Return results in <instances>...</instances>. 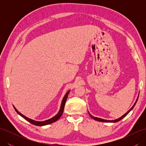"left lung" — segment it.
I'll use <instances>...</instances> for the list:
<instances>
[{"mask_svg":"<svg viewBox=\"0 0 146 146\" xmlns=\"http://www.w3.org/2000/svg\"><path fill=\"white\" fill-rule=\"evenodd\" d=\"M137 100H138V98H137V100H136V102H135V103L134 104V105H133V106L132 107V108H131V109H130L127 112H126L124 115H122V117H120V118H119V119H116V120H104V119H100V118H97V117H94V116H92V115H90V117H92V118H93V119H94V120H97V121H100V122H119V121H120V120H122L123 118H124L127 115L130 111H131L132 109H133V108L134 107V106H135V104L137 103Z\"/></svg>","mask_w":146,"mask_h":146,"instance_id":"8db88e82","label":"left lung"}]
</instances>
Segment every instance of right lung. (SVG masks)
<instances>
[{
	"label": "right lung",
	"mask_w": 146,
	"mask_h": 146,
	"mask_svg": "<svg viewBox=\"0 0 146 146\" xmlns=\"http://www.w3.org/2000/svg\"><path fill=\"white\" fill-rule=\"evenodd\" d=\"M70 93V91L68 92L66 95H64V97L63 99V100H62V103H61V108H60V111H59V112L57 115H56L54 117H53L52 118H51V119H49V120H45V121H42V122H38V121H35V120H31L29 119V118L26 117V116L23 115V114L21 113L19 111H18L14 107V109L15 110L17 111V113L18 114H19L20 115L21 117H23L24 119H26V120L28 121V122H29L30 123H31L33 125H38V126H42V125H48V124H50V123H53L54 122H56V121L58 120L61 117V116L62 115V114H63V110H64V105H65V103H66V99H67V97L68 96V94H69Z\"/></svg>",
	"instance_id": "obj_1"
}]
</instances>
